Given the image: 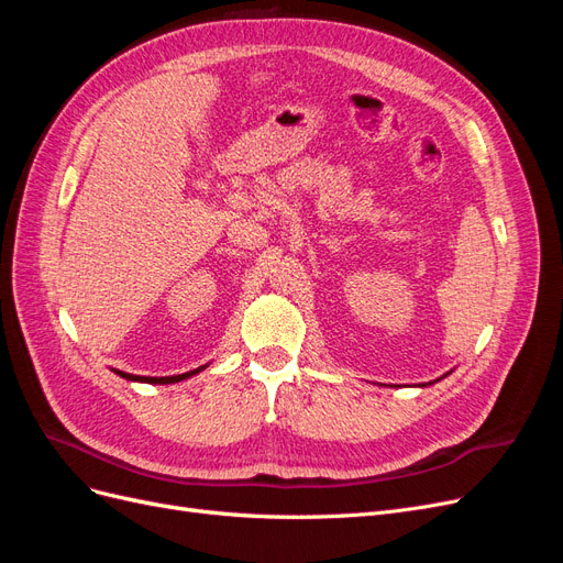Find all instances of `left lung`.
<instances>
[{
	"instance_id": "1",
	"label": "left lung",
	"mask_w": 563,
	"mask_h": 563,
	"mask_svg": "<svg viewBox=\"0 0 563 563\" xmlns=\"http://www.w3.org/2000/svg\"><path fill=\"white\" fill-rule=\"evenodd\" d=\"M451 373V371H449ZM449 373H446V376H449ZM446 376H441V378H446ZM441 378H437V380H441ZM437 380H432V383H428V385H434ZM428 385H420V387H428Z\"/></svg>"
}]
</instances>
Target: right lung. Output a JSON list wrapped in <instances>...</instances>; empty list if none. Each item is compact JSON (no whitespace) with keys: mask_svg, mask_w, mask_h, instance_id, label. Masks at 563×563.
<instances>
[{"mask_svg":"<svg viewBox=\"0 0 563 563\" xmlns=\"http://www.w3.org/2000/svg\"><path fill=\"white\" fill-rule=\"evenodd\" d=\"M201 368H207V366H199V368H195V371H187V373H180V376H164V378H152V376H133V373H124V371H117V368H114V373H117V376H122V378L131 380V383L168 385V383H180V380H185V378H190V376H197V373H199Z\"/></svg>","mask_w":563,"mask_h":563,"instance_id":"add662e5","label":"right lung"}]
</instances>
